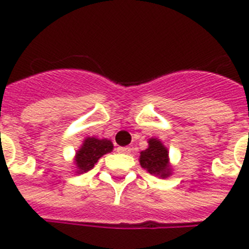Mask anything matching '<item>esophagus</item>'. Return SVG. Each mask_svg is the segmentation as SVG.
Instances as JSON below:
<instances>
[{
  "label": "esophagus",
  "mask_w": 249,
  "mask_h": 249,
  "mask_svg": "<svg viewBox=\"0 0 249 249\" xmlns=\"http://www.w3.org/2000/svg\"><path fill=\"white\" fill-rule=\"evenodd\" d=\"M117 152H120V153H126V155H128V153H131V148H129V147H118Z\"/></svg>",
  "instance_id": "1"
}]
</instances>
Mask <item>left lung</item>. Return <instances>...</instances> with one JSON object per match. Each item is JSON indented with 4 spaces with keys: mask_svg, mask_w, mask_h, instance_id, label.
<instances>
[{
    "mask_svg": "<svg viewBox=\"0 0 249 249\" xmlns=\"http://www.w3.org/2000/svg\"><path fill=\"white\" fill-rule=\"evenodd\" d=\"M148 143V148L141 152V166L151 175L160 176L162 178L167 177L171 171L168 166V151L160 143V141L156 138H151Z\"/></svg>",
    "mask_w": 249,
    "mask_h": 249,
    "instance_id": "left-lung-1",
    "label": "left lung"
}]
</instances>
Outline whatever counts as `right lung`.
I'll list each match as a JSON object with an SVG mask.
<instances>
[{"label":"right lung","mask_w":249,"mask_h":249,"mask_svg":"<svg viewBox=\"0 0 249 249\" xmlns=\"http://www.w3.org/2000/svg\"><path fill=\"white\" fill-rule=\"evenodd\" d=\"M113 148V144L109 140H97L89 137L85 141L83 146L76 155V164L78 167V173L89 172L97 163V160L103 155L108 153Z\"/></svg>","instance_id":"add662e5"}]
</instances>
